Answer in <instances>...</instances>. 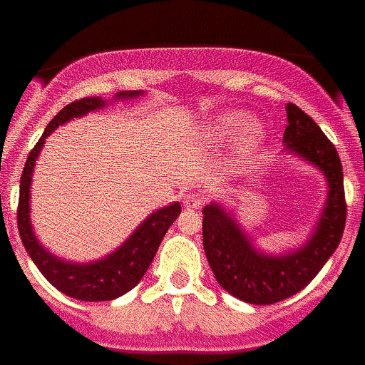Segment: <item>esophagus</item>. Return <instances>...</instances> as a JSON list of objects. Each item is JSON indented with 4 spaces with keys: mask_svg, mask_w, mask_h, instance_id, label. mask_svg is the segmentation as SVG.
Listing matches in <instances>:
<instances>
[{
    "mask_svg": "<svg viewBox=\"0 0 365 365\" xmlns=\"http://www.w3.org/2000/svg\"><path fill=\"white\" fill-rule=\"evenodd\" d=\"M182 206L188 208V210H196L202 206V195L200 192H187L182 196Z\"/></svg>",
    "mask_w": 365,
    "mask_h": 365,
    "instance_id": "esophagus-1",
    "label": "esophagus"
}]
</instances>
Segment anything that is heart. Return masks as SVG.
<instances>
[{"instance_id": "heart-1", "label": "heart", "mask_w": 365, "mask_h": 365, "mask_svg": "<svg viewBox=\"0 0 365 365\" xmlns=\"http://www.w3.org/2000/svg\"><path fill=\"white\" fill-rule=\"evenodd\" d=\"M242 131L240 135V147L244 151H252L259 145L261 137H263V129L257 123H250L247 115L242 112H228L222 113L218 120L212 123V135L216 137H230L236 135Z\"/></svg>"}]
</instances>
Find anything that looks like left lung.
<instances>
[{"instance_id": "1", "label": "left lung", "mask_w": 365, "mask_h": 365, "mask_svg": "<svg viewBox=\"0 0 365 365\" xmlns=\"http://www.w3.org/2000/svg\"><path fill=\"white\" fill-rule=\"evenodd\" d=\"M287 149L319 167L328 180V198L319 224L307 244L269 255L252 245L234 216L218 202L204 206L202 242L212 273L222 289L250 304H273L311 283L336 252L346 224L342 163L322 129L299 106L287 104Z\"/></svg>"}]
</instances>
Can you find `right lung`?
<instances>
[{"label":"right lung","instance_id":"right-lung-1","mask_svg":"<svg viewBox=\"0 0 365 365\" xmlns=\"http://www.w3.org/2000/svg\"><path fill=\"white\" fill-rule=\"evenodd\" d=\"M135 96H141V92H118L115 100L118 98H135ZM108 102L102 98H82V100L64 106L63 110L48 121L45 133L41 135L37 145L33 147V151L23 167L21 185H19V208H17V228H19L23 245L38 271L45 275L46 281L72 299L92 302L112 301V299H118L121 294L131 291L145 275L155 253L159 250L161 240L170 228V224L180 214L178 202L153 212L115 252L110 253L104 259L92 261V263H71L61 257H54L53 253L46 252L45 247L38 244L37 236L33 234V228H31L29 188L31 180H33L35 161L43 149V143L58 125H63L74 118H82L88 112L100 110Z\"/></svg>","mask_w":365,"mask_h":365}]
</instances>
